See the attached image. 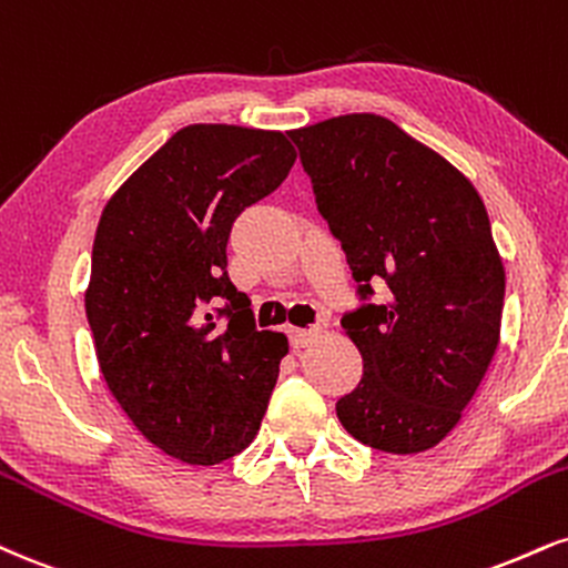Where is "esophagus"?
Masks as SVG:
<instances>
[{
	"instance_id": "34e87169",
	"label": "esophagus",
	"mask_w": 568,
	"mask_h": 568,
	"mask_svg": "<svg viewBox=\"0 0 568 568\" xmlns=\"http://www.w3.org/2000/svg\"><path fill=\"white\" fill-rule=\"evenodd\" d=\"M288 336L293 349H304V346H310L320 336V327H288Z\"/></svg>"
}]
</instances>
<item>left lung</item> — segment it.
Instances as JSON below:
<instances>
[{
  "mask_svg": "<svg viewBox=\"0 0 568 568\" xmlns=\"http://www.w3.org/2000/svg\"><path fill=\"white\" fill-rule=\"evenodd\" d=\"M314 201L362 302L346 312L362 381L341 426L392 455L432 449L460 420L500 341L505 270L484 201L449 161L375 113L293 129Z\"/></svg>",
  "mask_w": 568,
  "mask_h": 568,
  "instance_id": "1",
  "label": "left lung"
}]
</instances>
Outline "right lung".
<instances>
[{"label": "right lung", "mask_w": 568, "mask_h": 568, "mask_svg": "<svg viewBox=\"0 0 568 568\" xmlns=\"http://www.w3.org/2000/svg\"><path fill=\"white\" fill-rule=\"evenodd\" d=\"M283 132L193 124L102 209L84 293L102 378L136 432L190 466L243 453L288 338L227 275L232 222L288 176Z\"/></svg>", "instance_id": "obj_1"}]
</instances>
